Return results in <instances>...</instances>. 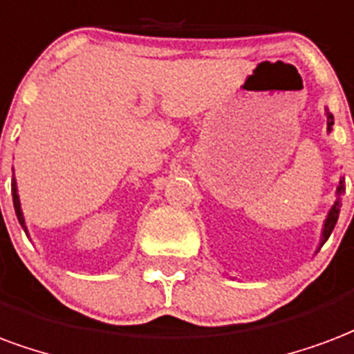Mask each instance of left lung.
Instances as JSON below:
<instances>
[{
    "mask_svg": "<svg viewBox=\"0 0 354 354\" xmlns=\"http://www.w3.org/2000/svg\"><path fill=\"white\" fill-rule=\"evenodd\" d=\"M332 125H334V116H332L330 112H326V129L332 131ZM337 198L336 203H334V206L330 208V212H328V216H326V221H324V227H323V238H321V245H323L326 240H328V236L332 234V230H334V227H336L337 223V216H339V208H342V204H339V201H342V195L345 193V185H344V180H339V184H337Z\"/></svg>",
    "mask_w": 354,
    "mask_h": 354,
    "instance_id": "left-lung-1",
    "label": "left lung"
}]
</instances>
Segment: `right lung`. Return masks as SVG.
<instances>
[{"label":"right lung","mask_w":354,"mask_h":354,"mask_svg":"<svg viewBox=\"0 0 354 354\" xmlns=\"http://www.w3.org/2000/svg\"><path fill=\"white\" fill-rule=\"evenodd\" d=\"M12 204H15V212H17V217H18V223L22 225L24 230H26V221H24V214H22V208H20V198H18V189H17V182H15V178H12ZM28 232V230H26Z\"/></svg>","instance_id":"right-lung-1"}]
</instances>
